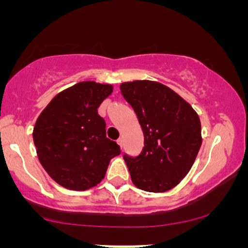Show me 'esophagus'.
I'll return each instance as SVG.
<instances>
[{
  "label": "esophagus",
  "mask_w": 248,
  "mask_h": 248,
  "mask_svg": "<svg viewBox=\"0 0 248 248\" xmlns=\"http://www.w3.org/2000/svg\"><path fill=\"white\" fill-rule=\"evenodd\" d=\"M117 144H119L120 145V146H124V139H122V138H119V139H117Z\"/></svg>",
  "instance_id": "obj_1"
}]
</instances>
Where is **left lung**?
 Masks as SVG:
<instances>
[{"label": "left lung", "instance_id": "1", "mask_svg": "<svg viewBox=\"0 0 248 248\" xmlns=\"http://www.w3.org/2000/svg\"><path fill=\"white\" fill-rule=\"evenodd\" d=\"M124 98L137 114L144 147L136 157L124 155L133 184L161 193L180 184L202 145V126L193 108L168 86L150 80L124 82Z\"/></svg>", "mask_w": 248, "mask_h": 248}]
</instances>
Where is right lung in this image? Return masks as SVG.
<instances>
[{
  "label": "right lung",
  "mask_w": 248,
  "mask_h": 248,
  "mask_svg": "<svg viewBox=\"0 0 248 248\" xmlns=\"http://www.w3.org/2000/svg\"><path fill=\"white\" fill-rule=\"evenodd\" d=\"M112 92L108 84L81 81L60 92L37 119L33 141L41 164L52 180L85 191L104 179L110 159L121 154L107 138L98 107Z\"/></svg>",
  "instance_id": "add662e5"
}]
</instances>
